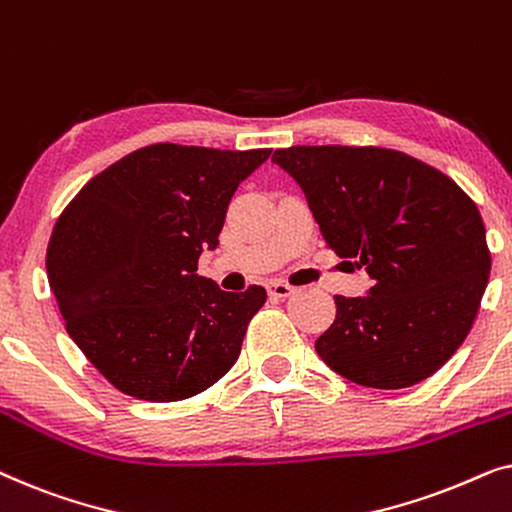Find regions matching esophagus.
Masks as SVG:
<instances>
[{"label":"esophagus","instance_id":"esophagus-1","mask_svg":"<svg viewBox=\"0 0 512 512\" xmlns=\"http://www.w3.org/2000/svg\"><path fill=\"white\" fill-rule=\"evenodd\" d=\"M293 291H296V289H293V286H289V284H284V282L268 284V296L270 298H289Z\"/></svg>","mask_w":512,"mask_h":512}]
</instances>
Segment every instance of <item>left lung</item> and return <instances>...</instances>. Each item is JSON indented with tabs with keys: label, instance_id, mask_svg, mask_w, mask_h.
Masks as SVG:
<instances>
[{
	"label": "left lung",
	"instance_id": "left-lung-1",
	"mask_svg": "<svg viewBox=\"0 0 512 512\" xmlns=\"http://www.w3.org/2000/svg\"><path fill=\"white\" fill-rule=\"evenodd\" d=\"M303 188L328 247L373 279L335 296L321 361L370 389H405L471 331L492 256L475 202L422 160L380 146H291L272 156Z\"/></svg>",
	"mask_w": 512,
	"mask_h": 512
}]
</instances>
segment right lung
Returning <instances> with one entry per match:
<instances>
[{"label": "right lung", "instance_id": "obj_1", "mask_svg": "<svg viewBox=\"0 0 512 512\" xmlns=\"http://www.w3.org/2000/svg\"><path fill=\"white\" fill-rule=\"evenodd\" d=\"M272 149L151 144L90 179L55 223L48 284L67 333L123 394L172 403L233 368L263 286L198 275L237 186Z\"/></svg>", "mask_w": 512, "mask_h": 512}]
</instances>
